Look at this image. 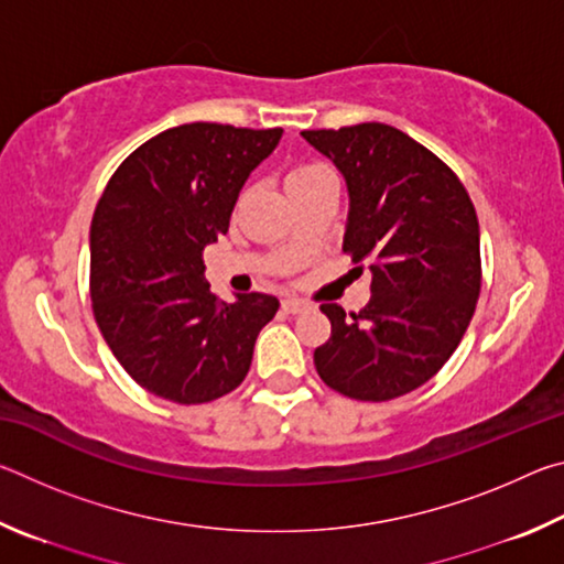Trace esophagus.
<instances>
[{
    "instance_id": "34e87169",
    "label": "esophagus",
    "mask_w": 564,
    "mask_h": 564,
    "mask_svg": "<svg viewBox=\"0 0 564 564\" xmlns=\"http://www.w3.org/2000/svg\"><path fill=\"white\" fill-rule=\"evenodd\" d=\"M281 305H283L285 313H293V316H295V313H303L305 308H308V303L301 301V299H285Z\"/></svg>"
}]
</instances>
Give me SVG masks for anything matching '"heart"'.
Instances as JSON below:
<instances>
[{
	"label": "heart",
	"mask_w": 564,
	"mask_h": 564,
	"mask_svg": "<svg viewBox=\"0 0 564 564\" xmlns=\"http://www.w3.org/2000/svg\"><path fill=\"white\" fill-rule=\"evenodd\" d=\"M326 174H330V171L323 164H301V166H295L289 176H285V186L293 188V186L303 184V181H311V178H318Z\"/></svg>",
	"instance_id": "1"
}]
</instances>
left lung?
Returning <instances> with one entry per match:
<instances>
[{
  "label": "left lung",
  "instance_id": "8db88e82",
  "mask_svg": "<svg viewBox=\"0 0 564 564\" xmlns=\"http://www.w3.org/2000/svg\"><path fill=\"white\" fill-rule=\"evenodd\" d=\"M346 178L343 251L370 259L360 313L323 303L330 338L313 352L340 395L393 400L427 383L463 340L480 295V226L451 169L408 133L368 121L301 131ZM362 273V265H358Z\"/></svg>",
  "mask_w": 564,
  "mask_h": 564
}]
</instances>
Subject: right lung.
Returning a JSON list of instances; mask_svg holds the SVG:
<instances>
[{"mask_svg":"<svg viewBox=\"0 0 564 564\" xmlns=\"http://www.w3.org/2000/svg\"><path fill=\"white\" fill-rule=\"evenodd\" d=\"M283 129L181 123L113 171L91 218V308L104 340L141 388L208 403L243 383L269 293L218 301L204 248L228 231L238 194Z\"/></svg>","mask_w":564,"mask_h":564,"instance_id":"right-lung-1","label":"right lung"}]
</instances>
